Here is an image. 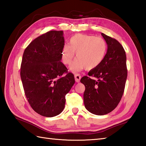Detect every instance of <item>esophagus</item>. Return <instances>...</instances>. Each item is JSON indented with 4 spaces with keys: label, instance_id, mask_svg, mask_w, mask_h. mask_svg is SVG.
I'll use <instances>...</instances> for the list:
<instances>
[{
    "label": "esophagus",
    "instance_id": "esophagus-1",
    "mask_svg": "<svg viewBox=\"0 0 146 146\" xmlns=\"http://www.w3.org/2000/svg\"><path fill=\"white\" fill-rule=\"evenodd\" d=\"M75 78L76 82H79L80 81V79H81V75L78 73H76L75 75Z\"/></svg>",
    "mask_w": 146,
    "mask_h": 146
}]
</instances>
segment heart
I'll list each match as a JSON object with an SVG mask.
<instances>
[{"instance_id":"heart-1","label":"heart","mask_w":146,"mask_h":146,"mask_svg":"<svg viewBox=\"0 0 146 146\" xmlns=\"http://www.w3.org/2000/svg\"><path fill=\"white\" fill-rule=\"evenodd\" d=\"M107 48V42L102 38L78 34L71 37L68 44L63 46L61 61L64 64H70L76 52L77 58L70 65V71L76 73L85 68L92 70L103 62Z\"/></svg>"}]
</instances>
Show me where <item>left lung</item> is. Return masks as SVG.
Returning a JSON list of instances; mask_svg holds the SVG:
<instances>
[{
  "mask_svg": "<svg viewBox=\"0 0 146 146\" xmlns=\"http://www.w3.org/2000/svg\"><path fill=\"white\" fill-rule=\"evenodd\" d=\"M107 44V52L103 62L88 72L80 82L85 90L83 100L90 112L103 115L117 107L124 92L127 77L126 54L123 46L115 39L102 33ZM97 78L95 80L91 79Z\"/></svg>",
  "mask_w": 146,
  "mask_h": 146,
  "instance_id": "left-lung-1",
  "label": "left lung"
}]
</instances>
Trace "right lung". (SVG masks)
<instances>
[{"instance_id": "obj_1", "label": "right lung", "mask_w": 146, "mask_h": 146, "mask_svg": "<svg viewBox=\"0 0 146 146\" xmlns=\"http://www.w3.org/2000/svg\"><path fill=\"white\" fill-rule=\"evenodd\" d=\"M63 31H50L35 39L24 51L21 78L31 107L46 117L60 114L75 77L61 61Z\"/></svg>"}]
</instances>
